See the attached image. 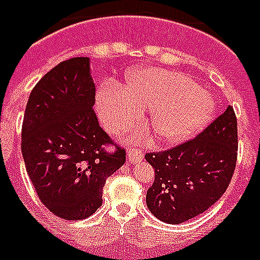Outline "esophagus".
Instances as JSON below:
<instances>
[{"label":"esophagus","instance_id":"34e87169","mask_svg":"<svg viewBox=\"0 0 260 260\" xmlns=\"http://www.w3.org/2000/svg\"><path fill=\"white\" fill-rule=\"evenodd\" d=\"M127 156H128V162H136V161H140L144 158V154L143 151L139 150V148H128L127 150Z\"/></svg>","mask_w":260,"mask_h":260}]
</instances>
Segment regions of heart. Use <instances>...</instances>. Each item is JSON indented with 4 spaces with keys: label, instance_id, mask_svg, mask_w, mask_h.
<instances>
[{
    "label": "heart",
    "instance_id": "obj_1",
    "mask_svg": "<svg viewBox=\"0 0 260 260\" xmlns=\"http://www.w3.org/2000/svg\"><path fill=\"white\" fill-rule=\"evenodd\" d=\"M98 115L112 133L128 130L151 110L154 139L174 144L202 130L213 116L214 102L189 77L162 68H150L130 77L124 91L110 85L96 98Z\"/></svg>",
    "mask_w": 260,
    "mask_h": 260
}]
</instances>
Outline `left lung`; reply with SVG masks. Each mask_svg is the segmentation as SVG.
Instances as JSON below:
<instances>
[{
    "label": "left lung",
    "instance_id": "obj_1",
    "mask_svg": "<svg viewBox=\"0 0 260 260\" xmlns=\"http://www.w3.org/2000/svg\"><path fill=\"white\" fill-rule=\"evenodd\" d=\"M238 156V128L233 106L202 133L159 152H147L154 183L147 207L161 221L180 224L210 209L227 190Z\"/></svg>",
    "mask_w": 260,
    "mask_h": 260
}]
</instances>
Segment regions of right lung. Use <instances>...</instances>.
Returning a JSON list of instances; mask_svg holds the SVG:
<instances>
[{"instance_id": "obj_1", "label": "right lung", "mask_w": 260, "mask_h": 260, "mask_svg": "<svg viewBox=\"0 0 260 260\" xmlns=\"http://www.w3.org/2000/svg\"><path fill=\"white\" fill-rule=\"evenodd\" d=\"M93 105L89 58L74 57L42 77L23 115L27 175L42 203L62 220L93 214L102 206L106 179L126 162V150L99 126Z\"/></svg>"}]
</instances>
